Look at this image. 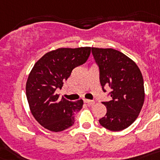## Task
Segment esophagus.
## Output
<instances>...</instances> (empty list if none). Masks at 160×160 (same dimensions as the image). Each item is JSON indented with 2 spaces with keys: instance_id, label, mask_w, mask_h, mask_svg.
Instances as JSON below:
<instances>
[{
  "instance_id": "34e87169",
  "label": "esophagus",
  "mask_w": 160,
  "mask_h": 160,
  "mask_svg": "<svg viewBox=\"0 0 160 160\" xmlns=\"http://www.w3.org/2000/svg\"><path fill=\"white\" fill-rule=\"evenodd\" d=\"M84 102H86L87 104L89 105V106H90V107H92V106H93V105H94V103H95V102H93V101L89 100V99H86V98H84Z\"/></svg>"
}]
</instances>
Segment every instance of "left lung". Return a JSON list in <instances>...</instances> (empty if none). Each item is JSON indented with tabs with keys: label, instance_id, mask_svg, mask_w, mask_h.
<instances>
[{
	"label": "left lung",
	"instance_id": "1",
	"mask_svg": "<svg viewBox=\"0 0 160 160\" xmlns=\"http://www.w3.org/2000/svg\"><path fill=\"white\" fill-rule=\"evenodd\" d=\"M92 53L99 67L102 89L104 86L112 89V100L102 102L107 113L99 123L112 132L126 129L136 121L145 100L141 70L133 60L115 49L92 48Z\"/></svg>",
	"mask_w": 160,
	"mask_h": 160
}]
</instances>
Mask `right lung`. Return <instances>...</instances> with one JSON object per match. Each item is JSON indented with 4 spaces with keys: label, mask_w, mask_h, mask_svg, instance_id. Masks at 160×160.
Returning a JSON list of instances; mask_svg holds the SVG:
<instances>
[{
    "label": "right lung",
    "mask_w": 160,
    "mask_h": 160,
    "mask_svg": "<svg viewBox=\"0 0 160 160\" xmlns=\"http://www.w3.org/2000/svg\"><path fill=\"white\" fill-rule=\"evenodd\" d=\"M91 48H61L44 54L34 64L26 83L31 113L44 128L58 132L74 124V112L82 108V99L71 102L56 93L75 67L86 62Z\"/></svg>",
    "instance_id": "right-lung-1"
}]
</instances>
